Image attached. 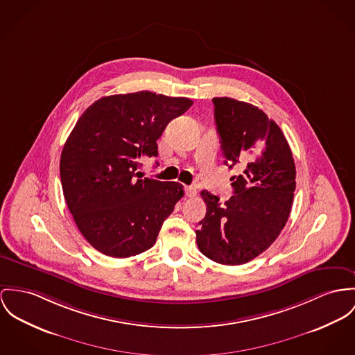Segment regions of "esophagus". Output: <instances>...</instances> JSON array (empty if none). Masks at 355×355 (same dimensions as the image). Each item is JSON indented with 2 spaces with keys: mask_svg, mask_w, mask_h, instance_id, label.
Wrapping results in <instances>:
<instances>
[{
  "mask_svg": "<svg viewBox=\"0 0 355 355\" xmlns=\"http://www.w3.org/2000/svg\"><path fill=\"white\" fill-rule=\"evenodd\" d=\"M196 194H197V191L194 189V188H191V187H185V196L187 197H196Z\"/></svg>",
  "mask_w": 355,
  "mask_h": 355,
  "instance_id": "obj_1",
  "label": "esophagus"
}]
</instances>
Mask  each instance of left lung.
<instances>
[{"mask_svg": "<svg viewBox=\"0 0 355 355\" xmlns=\"http://www.w3.org/2000/svg\"><path fill=\"white\" fill-rule=\"evenodd\" d=\"M215 121L224 164L238 166L234 196L224 204L201 191L205 218L196 231L198 250L221 265H243L262 254L285 227L296 189V166L281 128L252 104L215 97Z\"/></svg>", "mask_w": 355, "mask_h": 355, "instance_id": "1", "label": "left lung"}]
</instances>
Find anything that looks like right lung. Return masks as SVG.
<instances>
[{"label":"right lung","mask_w":355,"mask_h":355,"mask_svg":"<svg viewBox=\"0 0 355 355\" xmlns=\"http://www.w3.org/2000/svg\"><path fill=\"white\" fill-rule=\"evenodd\" d=\"M191 104L143 90L103 97L78 119L62 150L60 182L78 230L100 252L128 258L155 245L184 187L141 180L137 168L158 155L166 125Z\"/></svg>","instance_id":"1"}]
</instances>
